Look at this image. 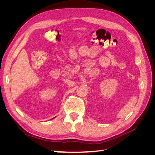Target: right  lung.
Here are the masks:
<instances>
[{"mask_svg": "<svg viewBox=\"0 0 155 155\" xmlns=\"http://www.w3.org/2000/svg\"><path fill=\"white\" fill-rule=\"evenodd\" d=\"M52 119H53V118H52Z\"/></svg>", "mask_w": 155, "mask_h": 155, "instance_id": "right-lung-1", "label": "right lung"}]
</instances>
